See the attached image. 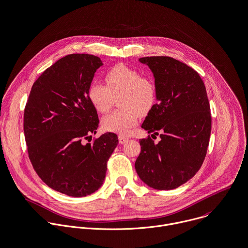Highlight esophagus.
<instances>
[{"mask_svg":"<svg viewBox=\"0 0 248 248\" xmlns=\"http://www.w3.org/2000/svg\"><path fill=\"white\" fill-rule=\"evenodd\" d=\"M127 140H128V138L125 137V136H123V135H120V136H119V142H120V144H124Z\"/></svg>","mask_w":248,"mask_h":248,"instance_id":"esophagus-1","label":"esophagus"}]
</instances>
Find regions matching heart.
I'll list each match as a JSON object with an SVG mask.
<instances>
[{"label":"heart","mask_w":248,"mask_h":248,"mask_svg":"<svg viewBox=\"0 0 248 248\" xmlns=\"http://www.w3.org/2000/svg\"><path fill=\"white\" fill-rule=\"evenodd\" d=\"M106 85L93 82L88 89V97L93 106L100 113L108 112L114 97L123 93L119 111L113 112L102 120L105 130L127 135L137 125L141 115L149 113L156 101L155 84L124 64L111 67L105 74Z\"/></svg>","instance_id":"heart-1"}]
</instances>
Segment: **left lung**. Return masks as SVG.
I'll return each mask as SVG.
<instances>
[{
  "instance_id": "obj_1",
  "label": "left lung",
  "mask_w": 248,
  "mask_h": 248,
  "mask_svg": "<svg viewBox=\"0 0 248 248\" xmlns=\"http://www.w3.org/2000/svg\"><path fill=\"white\" fill-rule=\"evenodd\" d=\"M155 78L156 100L142 128L149 136L140 139L141 153L135 161L139 178L150 187L170 190L189 181L205 159L212 129L207 91L198 72L170 57H145Z\"/></svg>"
}]
</instances>
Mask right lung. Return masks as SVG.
I'll list each match as a JSON object with an SVG mask.
<instances>
[{
	"instance_id": "add662e5",
	"label": "right lung",
	"mask_w": 248,
	"mask_h": 248,
	"mask_svg": "<svg viewBox=\"0 0 248 248\" xmlns=\"http://www.w3.org/2000/svg\"><path fill=\"white\" fill-rule=\"evenodd\" d=\"M101 65L89 54L60 59L33 83L25 107L24 134L33 169L49 187L72 197L100 188L119 144L112 132L84 143L98 127L88 89Z\"/></svg>"
}]
</instances>
